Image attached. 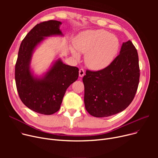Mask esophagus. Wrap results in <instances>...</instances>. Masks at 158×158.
<instances>
[{"label": "esophagus", "mask_w": 158, "mask_h": 158, "mask_svg": "<svg viewBox=\"0 0 158 158\" xmlns=\"http://www.w3.org/2000/svg\"><path fill=\"white\" fill-rule=\"evenodd\" d=\"M79 77H82L85 76V72L83 69H81L79 70Z\"/></svg>", "instance_id": "1"}]
</instances>
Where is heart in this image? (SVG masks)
<instances>
[{"label":"heart","instance_id":"1","mask_svg":"<svg viewBox=\"0 0 158 158\" xmlns=\"http://www.w3.org/2000/svg\"><path fill=\"white\" fill-rule=\"evenodd\" d=\"M74 45L79 52L86 54V62L94 70L108 66L117 56L120 47L118 39L102 29L82 33L76 39ZM72 52L74 57L79 58L80 54L76 49L72 48Z\"/></svg>","mask_w":158,"mask_h":158}]
</instances>
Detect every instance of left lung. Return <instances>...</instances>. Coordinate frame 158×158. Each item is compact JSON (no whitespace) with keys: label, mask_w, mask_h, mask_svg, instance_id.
Returning <instances> with one entry per match:
<instances>
[{"label":"left lung","mask_w":158,"mask_h":158,"mask_svg":"<svg viewBox=\"0 0 158 158\" xmlns=\"http://www.w3.org/2000/svg\"><path fill=\"white\" fill-rule=\"evenodd\" d=\"M139 80L138 52L129 40L123 43L120 54L108 66L98 71L86 70L82 78L86 111L95 117L122 112L134 99Z\"/></svg>","instance_id":"1"}]
</instances>
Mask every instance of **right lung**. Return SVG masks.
<instances>
[{
    "instance_id": "1",
    "label": "right lung",
    "mask_w": 158,
    "mask_h": 158,
    "mask_svg": "<svg viewBox=\"0 0 158 158\" xmlns=\"http://www.w3.org/2000/svg\"><path fill=\"white\" fill-rule=\"evenodd\" d=\"M61 22L48 20L33 27L22 40L15 64V82L22 102L28 108L44 114L60 109L66 90L79 76V69L56 60L43 77L33 76L30 64L32 52L45 37L63 34Z\"/></svg>"
}]
</instances>
